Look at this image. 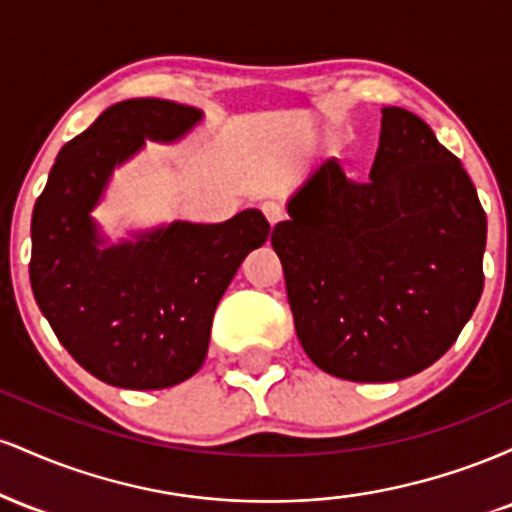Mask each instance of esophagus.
Listing matches in <instances>:
<instances>
[{"label":"esophagus","mask_w":512,"mask_h":512,"mask_svg":"<svg viewBox=\"0 0 512 512\" xmlns=\"http://www.w3.org/2000/svg\"><path fill=\"white\" fill-rule=\"evenodd\" d=\"M262 214H264V219L269 221V226H276V223L284 219V209H281L276 202H264Z\"/></svg>","instance_id":"34e87169"}]
</instances>
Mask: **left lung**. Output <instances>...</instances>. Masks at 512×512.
<instances>
[{
	"label": "left lung",
	"mask_w": 512,
	"mask_h": 512,
	"mask_svg": "<svg viewBox=\"0 0 512 512\" xmlns=\"http://www.w3.org/2000/svg\"><path fill=\"white\" fill-rule=\"evenodd\" d=\"M276 223L293 325L310 361L354 383L436 363L484 291L486 214L419 115L383 108L368 182L320 163Z\"/></svg>",
	"instance_id": "obj_1"
}]
</instances>
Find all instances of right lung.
Segmentation results:
<instances>
[{"label":"right lung","instance_id":"add662e5","mask_svg":"<svg viewBox=\"0 0 512 512\" xmlns=\"http://www.w3.org/2000/svg\"><path fill=\"white\" fill-rule=\"evenodd\" d=\"M202 113L161 98L110 105L57 156L31 219V289L64 349L103 383L161 390L192 378L240 262L269 236L257 209L226 223H170L98 250L88 211L144 137L173 142Z\"/></svg>","mask_w":512,"mask_h":512}]
</instances>
